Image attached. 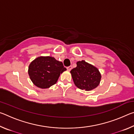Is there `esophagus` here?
Returning a JSON list of instances; mask_svg holds the SVG:
<instances>
[{
    "instance_id": "esophagus-1",
    "label": "esophagus",
    "mask_w": 134,
    "mask_h": 134,
    "mask_svg": "<svg viewBox=\"0 0 134 134\" xmlns=\"http://www.w3.org/2000/svg\"><path fill=\"white\" fill-rule=\"evenodd\" d=\"M71 69H72V66H69V67H67V70L68 71H70V70H71Z\"/></svg>"
}]
</instances>
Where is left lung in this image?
Here are the masks:
<instances>
[{
    "instance_id": "1",
    "label": "left lung",
    "mask_w": 134,
    "mask_h": 134,
    "mask_svg": "<svg viewBox=\"0 0 134 134\" xmlns=\"http://www.w3.org/2000/svg\"><path fill=\"white\" fill-rule=\"evenodd\" d=\"M70 73L76 86L86 91L97 87L102 77L98 69L85 60L77 62V67L72 69Z\"/></svg>"
}]
</instances>
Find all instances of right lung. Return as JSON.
<instances>
[{"instance_id": "add662e5", "label": "right lung", "mask_w": 134, "mask_h": 134, "mask_svg": "<svg viewBox=\"0 0 134 134\" xmlns=\"http://www.w3.org/2000/svg\"><path fill=\"white\" fill-rule=\"evenodd\" d=\"M63 63L51 56H40L32 62L28 74L32 82L41 89H47L57 83L60 74L66 71Z\"/></svg>"}]
</instances>
